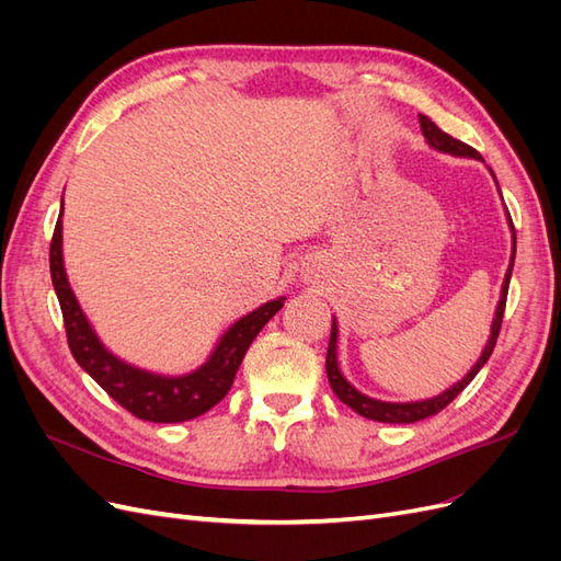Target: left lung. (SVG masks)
I'll return each mask as SVG.
<instances>
[{"mask_svg":"<svg viewBox=\"0 0 561 561\" xmlns=\"http://www.w3.org/2000/svg\"><path fill=\"white\" fill-rule=\"evenodd\" d=\"M419 122H421V130H423V138L428 140V145L433 149H439V151H447V154H454V157H472V159H480L482 157L474 151L470 145L461 142L451 138V135H447L445 130H439L437 124H433L428 116L419 114ZM499 186V182H496ZM501 192V190H499ZM507 225H511V231H513V257H511V266H507V274H505V280H503V287H501V299H499V307H496V318L494 322H491V336L489 342L480 355V360L472 365V369L468 371V375L454 383L451 388H447L445 393H439L437 398H431V400H421V402H381V400H371L363 393H358L344 377L342 371H339V365H336V322L332 320V334H330V344H328V358H325V369H328V379H330V386L334 390V396L342 400L344 404H348L351 410L355 414H360L365 419H371V421H379V423H416L421 419H428V416H435L437 412H443L445 407L461 393V390L474 379V375L484 367V363L489 360L491 351H494L496 346V339H499V332H501V322H503V311H505V299H507V285H511V276H513V264H515V227H513V219H511V213H507Z\"/></svg>","mask_w":561,"mask_h":561,"instance_id":"left-lung-1","label":"left lung"}]
</instances>
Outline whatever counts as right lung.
<instances>
[{"label":"right lung","mask_w":561,"mask_h":561,"mask_svg":"<svg viewBox=\"0 0 561 561\" xmlns=\"http://www.w3.org/2000/svg\"><path fill=\"white\" fill-rule=\"evenodd\" d=\"M60 217L56 222L54 239H50L48 250L50 280H54V290L60 301L67 346H70L81 369L87 371L89 377H93V381L103 388L112 400L122 404L126 412L142 421L180 423L213 410V407L229 393L236 371H239L252 339L257 336L266 322L280 311L285 297L266 301L264 307L254 309L241 320H236L222 334V339H219V344L215 346L208 363L201 365L192 375L161 377L154 375V371H145L112 355L89 325L87 316H83L72 287L65 276Z\"/></svg>","instance_id":"obj_1"}]
</instances>
